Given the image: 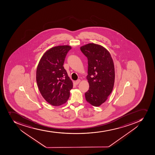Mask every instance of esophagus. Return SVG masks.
Returning <instances> with one entry per match:
<instances>
[{
    "instance_id": "34e87169",
    "label": "esophagus",
    "mask_w": 155,
    "mask_h": 155,
    "mask_svg": "<svg viewBox=\"0 0 155 155\" xmlns=\"http://www.w3.org/2000/svg\"><path fill=\"white\" fill-rule=\"evenodd\" d=\"M80 81H81L80 80H76V81H75V84H76V85H78V84H79L80 82Z\"/></svg>"
}]
</instances>
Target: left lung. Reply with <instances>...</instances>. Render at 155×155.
Segmentation results:
<instances>
[{
    "mask_svg": "<svg viewBox=\"0 0 155 155\" xmlns=\"http://www.w3.org/2000/svg\"><path fill=\"white\" fill-rule=\"evenodd\" d=\"M80 50L88 58L86 78L89 89L85 94L86 100L93 106H100L114 88V62L108 50L99 44L88 43L81 46Z\"/></svg>",
    "mask_w": 155,
    "mask_h": 155,
    "instance_id": "obj_1",
    "label": "left lung"
}]
</instances>
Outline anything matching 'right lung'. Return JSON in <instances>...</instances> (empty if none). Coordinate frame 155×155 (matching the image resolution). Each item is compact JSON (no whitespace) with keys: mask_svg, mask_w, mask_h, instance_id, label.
Masks as SVG:
<instances>
[{"mask_svg":"<svg viewBox=\"0 0 155 155\" xmlns=\"http://www.w3.org/2000/svg\"><path fill=\"white\" fill-rule=\"evenodd\" d=\"M69 45H59L44 53L37 66L36 78L41 95L52 106L65 103L73 88V82L63 66Z\"/></svg>","mask_w":155,"mask_h":155,"instance_id":"right-lung-1","label":"right lung"}]
</instances>
